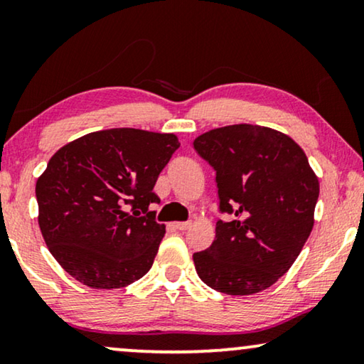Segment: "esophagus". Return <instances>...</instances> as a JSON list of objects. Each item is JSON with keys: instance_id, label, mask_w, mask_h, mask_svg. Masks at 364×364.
I'll return each instance as SVG.
<instances>
[{"instance_id": "obj_1", "label": "esophagus", "mask_w": 364, "mask_h": 364, "mask_svg": "<svg viewBox=\"0 0 364 364\" xmlns=\"http://www.w3.org/2000/svg\"><path fill=\"white\" fill-rule=\"evenodd\" d=\"M172 227L177 228V230H187L191 227V222H176Z\"/></svg>"}]
</instances>
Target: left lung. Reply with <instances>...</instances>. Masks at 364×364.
I'll return each instance as SVG.
<instances>
[{"instance_id": "8db88e82", "label": "left lung", "mask_w": 364, "mask_h": 364, "mask_svg": "<svg viewBox=\"0 0 364 364\" xmlns=\"http://www.w3.org/2000/svg\"><path fill=\"white\" fill-rule=\"evenodd\" d=\"M215 171V240L193 253L200 280L227 295H253L285 275L313 228L320 183L301 147L273 129L235 124L198 136Z\"/></svg>"}]
</instances>
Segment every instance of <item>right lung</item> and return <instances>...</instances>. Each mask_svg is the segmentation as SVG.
<instances>
[{
  "label": "right lung",
  "instance_id": "right-lung-1",
  "mask_svg": "<svg viewBox=\"0 0 364 364\" xmlns=\"http://www.w3.org/2000/svg\"><path fill=\"white\" fill-rule=\"evenodd\" d=\"M181 147L173 134L91 132L51 157L36 182L39 228L59 265L82 285L122 288L151 270L166 227L149 210L159 173Z\"/></svg>",
  "mask_w": 364,
  "mask_h": 364
}]
</instances>
